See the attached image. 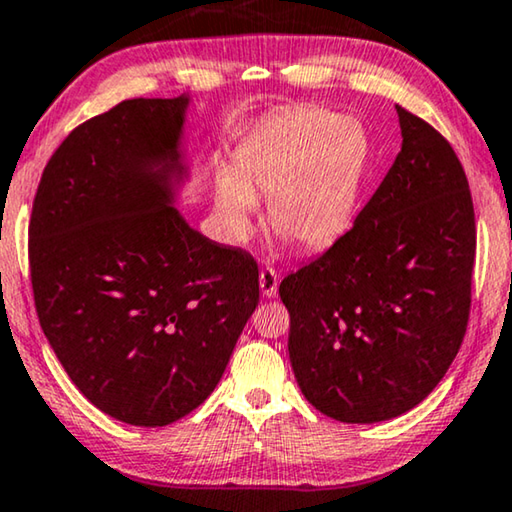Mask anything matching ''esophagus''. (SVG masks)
Returning a JSON list of instances; mask_svg holds the SVG:
<instances>
[{"label":"esophagus","instance_id":"esophagus-1","mask_svg":"<svg viewBox=\"0 0 512 512\" xmlns=\"http://www.w3.org/2000/svg\"><path fill=\"white\" fill-rule=\"evenodd\" d=\"M258 283H261V293L265 295V297H277V293H279V277H277V272L272 270V267H263L261 270V274H258Z\"/></svg>","mask_w":512,"mask_h":512}]
</instances>
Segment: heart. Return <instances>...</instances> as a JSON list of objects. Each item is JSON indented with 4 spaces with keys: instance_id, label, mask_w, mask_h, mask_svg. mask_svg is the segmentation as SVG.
<instances>
[{
    "instance_id": "obj_1",
    "label": "heart",
    "mask_w": 512,
    "mask_h": 512,
    "mask_svg": "<svg viewBox=\"0 0 512 512\" xmlns=\"http://www.w3.org/2000/svg\"><path fill=\"white\" fill-rule=\"evenodd\" d=\"M364 130L350 119L300 107L235 148L233 174H219L215 206L233 238L247 231L256 196L267 219L304 249H322L348 229L366 164Z\"/></svg>"
}]
</instances>
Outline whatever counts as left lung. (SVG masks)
<instances>
[{"instance_id":"obj_1","label":"left lung","mask_w":512,"mask_h":512,"mask_svg":"<svg viewBox=\"0 0 512 512\" xmlns=\"http://www.w3.org/2000/svg\"><path fill=\"white\" fill-rule=\"evenodd\" d=\"M403 146L325 254L288 274V355L304 398L343 423L410 412L467 332L476 222L451 144L396 107Z\"/></svg>"}]
</instances>
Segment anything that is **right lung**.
Segmentation results:
<instances>
[{
    "mask_svg": "<svg viewBox=\"0 0 512 512\" xmlns=\"http://www.w3.org/2000/svg\"><path fill=\"white\" fill-rule=\"evenodd\" d=\"M190 96L132 98L70 132L29 222L36 313L84 398L130 426H169L222 380L258 306L247 251L176 210Z\"/></svg>",
    "mask_w": 512,
    "mask_h": 512,
    "instance_id": "add662e5",
    "label": "right lung"
}]
</instances>
